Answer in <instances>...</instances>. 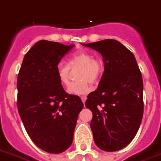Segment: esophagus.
<instances>
[{
    "label": "esophagus",
    "mask_w": 161,
    "mask_h": 161,
    "mask_svg": "<svg viewBox=\"0 0 161 161\" xmlns=\"http://www.w3.org/2000/svg\"><path fill=\"white\" fill-rule=\"evenodd\" d=\"M81 99H82V101L83 102V104H85V101H86V99H87V97H86V96H82V97H81Z\"/></svg>",
    "instance_id": "34e87169"
}]
</instances>
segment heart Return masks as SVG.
I'll return each instance as SVG.
<instances>
[{
	"mask_svg": "<svg viewBox=\"0 0 161 161\" xmlns=\"http://www.w3.org/2000/svg\"><path fill=\"white\" fill-rule=\"evenodd\" d=\"M78 71L76 74L78 81L69 86L68 92L72 95H85L90 92L92 84L97 83L102 77L104 72L103 62L94 58V55L88 51H78L69 59L68 65L60 63L57 65L56 72L59 82L63 86H67L69 82L70 69Z\"/></svg>",
	"mask_w": 161,
	"mask_h": 161,
	"instance_id": "obj_1",
	"label": "heart"
}]
</instances>
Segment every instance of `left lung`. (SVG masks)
<instances>
[{"label":"left lung","instance_id":"obj_1","mask_svg":"<svg viewBox=\"0 0 161 161\" xmlns=\"http://www.w3.org/2000/svg\"><path fill=\"white\" fill-rule=\"evenodd\" d=\"M101 54L104 73L86 106L92 112L90 126L100 149L116 152L137 134L143 115V81L133 54L119 42L106 39L83 44Z\"/></svg>","mask_w":161,"mask_h":161}]
</instances>
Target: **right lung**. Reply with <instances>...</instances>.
Segmentation results:
<instances>
[{
    "instance_id": "right-lung-1",
    "label": "right lung",
    "mask_w": 161,
    "mask_h": 161,
    "mask_svg": "<svg viewBox=\"0 0 161 161\" xmlns=\"http://www.w3.org/2000/svg\"><path fill=\"white\" fill-rule=\"evenodd\" d=\"M74 45L41 40L24 58L17 79V106L31 140L47 152L59 154L70 147L79 112L80 97L68 94L56 68Z\"/></svg>"
}]
</instances>
